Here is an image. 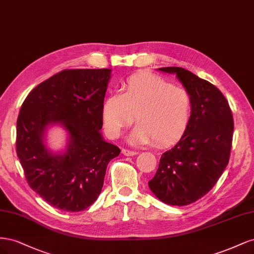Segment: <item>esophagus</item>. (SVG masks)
I'll use <instances>...</instances> for the list:
<instances>
[{
    "label": "esophagus",
    "instance_id": "esophagus-1",
    "mask_svg": "<svg viewBox=\"0 0 254 254\" xmlns=\"http://www.w3.org/2000/svg\"><path fill=\"white\" fill-rule=\"evenodd\" d=\"M122 152H123V155H124V156H127V157L135 156L136 153H137V151H135V150H131V149H126V148L122 149Z\"/></svg>",
    "mask_w": 254,
    "mask_h": 254
}]
</instances>
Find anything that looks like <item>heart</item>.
<instances>
[{
	"instance_id": "b5f03b06",
	"label": "heart",
	"mask_w": 254,
	"mask_h": 254,
	"mask_svg": "<svg viewBox=\"0 0 254 254\" xmlns=\"http://www.w3.org/2000/svg\"><path fill=\"white\" fill-rule=\"evenodd\" d=\"M121 95H112L102 107L106 133L118 139L134 121L139 123L129 142L146 144L152 140L159 146L170 145L187 131L193 103L181 87L148 73L134 74L122 84Z\"/></svg>"
}]
</instances>
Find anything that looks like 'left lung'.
Returning <instances> with one entry per match:
<instances>
[{"mask_svg": "<svg viewBox=\"0 0 254 254\" xmlns=\"http://www.w3.org/2000/svg\"><path fill=\"white\" fill-rule=\"evenodd\" d=\"M159 71L176 74L190 94L193 111L187 131L161 156L148 186L162 202L188 205L209 193L229 163L234 129L232 111L224 94L207 80L178 66Z\"/></svg>", "mask_w": 254, "mask_h": 254, "instance_id": "1", "label": "left lung"}]
</instances>
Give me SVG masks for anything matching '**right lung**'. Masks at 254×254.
<instances>
[{
    "label": "right lung",
    "mask_w": 254,
    "mask_h": 254,
    "mask_svg": "<svg viewBox=\"0 0 254 254\" xmlns=\"http://www.w3.org/2000/svg\"><path fill=\"white\" fill-rule=\"evenodd\" d=\"M110 68L64 70L30 91L17 121L16 148L28 186L58 210H86L101 194L107 165L121 149L103 139L102 107ZM59 124L68 132L63 154L45 145Z\"/></svg>",
    "instance_id": "obj_1"
}]
</instances>
